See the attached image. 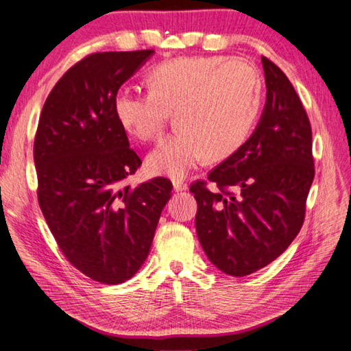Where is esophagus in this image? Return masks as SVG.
<instances>
[{"label": "esophagus", "instance_id": "1", "mask_svg": "<svg viewBox=\"0 0 351 351\" xmlns=\"http://www.w3.org/2000/svg\"><path fill=\"white\" fill-rule=\"evenodd\" d=\"M172 183H174V189H176L177 193H179V191H186V189H188L186 182H183V180L177 179V180H174Z\"/></svg>", "mask_w": 351, "mask_h": 351}]
</instances>
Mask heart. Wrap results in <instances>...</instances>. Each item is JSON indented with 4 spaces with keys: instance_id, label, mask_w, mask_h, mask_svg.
Segmentation results:
<instances>
[{
    "instance_id": "heart-1",
    "label": "heart",
    "mask_w": 351,
    "mask_h": 351,
    "mask_svg": "<svg viewBox=\"0 0 351 351\" xmlns=\"http://www.w3.org/2000/svg\"><path fill=\"white\" fill-rule=\"evenodd\" d=\"M145 92L120 89L114 114L128 134L143 141L162 137L176 112L179 132L147 156L152 174L183 179L208 160L236 154L248 140L262 104V80L253 64L222 57L165 61L147 75Z\"/></svg>"
}]
</instances>
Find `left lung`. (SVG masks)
Listing matches in <instances>:
<instances>
[{
	"label": "left lung",
	"instance_id": "8db88e82",
	"mask_svg": "<svg viewBox=\"0 0 351 351\" xmlns=\"http://www.w3.org/2000/svg\"><path fill=\"white\" fill-rule=\"evenodd\" d=\"M267 103L253 135L189 191L205 254L225 274L257 271L290 247L304 225L315 179L311 125L290 80L262 57ZM214 182V190L207 188Z\"/></svg>",
	"mask_w": 351,
	"mask_h": 351
}]
</instances>
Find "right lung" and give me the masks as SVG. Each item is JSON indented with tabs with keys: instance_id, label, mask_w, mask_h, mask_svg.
I'll return each mask as SVG.
<instances>
[{
	"instance_id": "right-lung-1",
	"label": "right lung",
	"mask_w": 351,
	"mask_h": 351,
	"mask_svg": "<svg viewBox=\"0 0 351 351\" xmlns=\"http://www.w3.org/2000/svg\"><path fill=\"white\" fill-rule=\"evenodd\" d=\"M152 52L86 55L53 86L36 128L43 216L66 259L100 284H121L138 271L172 195L165 177L126 185L141 158L112 106L120 86Z\"/></svg>"
}]
</instances>
